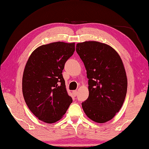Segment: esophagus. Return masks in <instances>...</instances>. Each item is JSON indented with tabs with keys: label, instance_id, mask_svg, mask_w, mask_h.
I'll return each instance as SVG.
<instances>
[{
	"label": "esophagus",
	"instance_id": "esophagus-1",
	"mask_svg": "<svg viewBox=\"0 0 149 149\" xmlns=\"http://www.w3.org/2000/svg\"><path fill=\"white\" fill-rule=\"evenodd\" d=\"M72 94H73V95H74V96H76L77 94V92L76 91V90H74L72 92Z\"/></svg>",
	"mask_w": 149,
	"mask_h": 149
}]
</instances>
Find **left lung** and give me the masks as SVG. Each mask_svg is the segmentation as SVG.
I'll return each instance as SVG.
<instances>
[{
	"mask_svg": "<svg viewBox=\"0 0 149 149\" xmlns=\"http://www.w3.org/2000/svg\"><path fill=\"white\" fill-rule=\"evenodd\" d=\"M76 52L86 70L89 95L84 113L98 123L112 119L123 105L127 90L123 63L111 46L97 41L77 43Z\"/></svg>",
	"mask_w": 149,
	"mask_h": 149,
	"instance_id": "8db88e82",
	"label": "left lung"
}]
</instances>
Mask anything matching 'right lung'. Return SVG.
Wrapping results in <instances>:
<instances>
[{"label": "right lung", "mask_w": 149, "mask_h": 149, "mask_svg": "<svg viewBox=\"0 0 149 149\" xmlns=\"http://www.w3.org/2000/svg\"><path fill=\"white\" fill-rule=\"evenodd\" d=\"M74 51V42L49 43L35 49L26 63L22 94L29 109L40 121H59L72 103L62 72Z\"/></svg>", "instance_id": "obj_1"}]
</instances>
